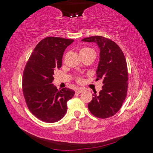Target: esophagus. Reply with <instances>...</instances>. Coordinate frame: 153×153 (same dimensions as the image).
<instances>
[{"instance_id":"esophagus-1","label":"esophagus","mask_w":153,"mask_h":153,"mask_svg":"<svg viewBox=\"0 0 153 153\" xmlns=\"http://www.w3.org/2000/svg\"><path fill=\"white\" fill-rule=\"evenodd\" d=\"M84 88H77L76 90V92L77 93H78V94H79V93H82L83 91H84Z\"/></svg>"}]
</instances>
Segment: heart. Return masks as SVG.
<instances>
[{
    "label": "heart",
    "mask_w": 153,
    "mask_h": 153,
    "mask_svg": "<svg viewBox=\"0 0 153 153\" xmlns=\"http://www.w3.org/2000/svg\"><path fill=\"white\" fill-rule=\"evenodd\" d=\"M90 51H93L92 49H90L89 48H82L81 50L79 51V54H82V53H88V52H90ZM77 82H82V79L81 77H78V78L77 79Z\"/></svg>",
    "instance_id": "1"
}]
</instances>
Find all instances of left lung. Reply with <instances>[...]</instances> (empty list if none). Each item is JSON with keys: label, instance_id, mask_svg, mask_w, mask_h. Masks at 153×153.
Masks as SVG:
<instances>
[{"label": "left lung", "instance_id": "left-lung-1", "mask_svg": "<svg viewBox=\"0 0 153 153\" xmlns=\"http://www.w3.org/2000/svg\"><path fill=\"white\" fill-rule=\"evenodd\" d=\"M82 41L94 42L99 48L96 80L102 79L103 84L99 94H93L88 107L95 117H110L120 109L127 95L128 74L125 56L117 44L102 36H91Z\"/></svg>", "mask_w": 153, "mask_h": 153}]
</instances>
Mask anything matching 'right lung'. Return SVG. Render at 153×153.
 Segmentation results:
<instances>
[{
  "instance_id": "add662e5",
  "label": "right lung",
  "mask_w": 153,
  "mask_h": 153,
  "mask_svg": "<svg viewBox=\"0 0 153 153\" xmlns=\"http://www.w3.org/2000/svg\"><path fill=\"white\" fill-rule=\"evenodd\" d=\"M74 40L47 37L36 45L23 75V93L27 107L35 117L55 123L67 112V100L75 91L68 88L58 90L52 84L55 69L61 68L63 53Z\"/></svg>"
}]
</instances>
